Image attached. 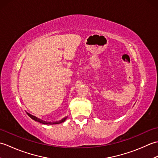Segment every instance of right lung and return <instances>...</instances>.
Here are the masks:
<instances>
[{"label": "right lung", "instance_id": "right-lung-1", "mask_svg": "<svg viewBox=\"0 0 158 158\" xmlns=\"http://www.w3.org/2000/svg\"><path fill=\"white\" fill-rule=\"evenodd\" d=\"M27 114L28 115V116H29L30 117H31V118H32V119H34V120L36 121V122H40V123H43V124H58V123H62V122H64V121H65V120L66 119V118H67V117H64V118L62 119V120L58 121V122H45V121L42 120L41 119H39V118H38V117H35V116H34V115H31V114H30V113H27Z\"/></svg>", "mask_w": 158, "mask_h": 158}]
</instances>
